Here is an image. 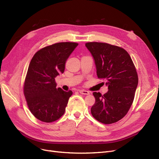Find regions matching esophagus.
<instances>
[{
  "mask_svg": "<svg viewBox=\"0 0 159 159\" xmlns=\"http://www.w3.org/2000/svg\"><path fill=\"white\" fill-rule=\"evenodd\" d=\"M79 92L81 93V94H89V92L87 91H85V90H79Z\"/></svg>",
  "mask_w": 159,
  "mask_h": 159,
  "instance_id": "34e87169",
  "label": "esophagus"
}]
</instances>
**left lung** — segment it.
<instances>
[{
  "instance_id": "obj_1",
  "label": "left lung",
  "mask_w": 159,
  "mask_h": 159,
  "mask_svg": "<svg viewBox=\"0 0 159 159\" xmlns=\"http://www.w3.org/2000/svg\"><path fill=\"white\" fill-rule=\"evenodd\" d=\"M85 46L93 57L98 78L104 80L108 89L104 95L93 93L92 116L102 123H116L126 116L134 100L138 84L135 66L122 48L102 42H88Z\"/></svg>"
}]
</instances>
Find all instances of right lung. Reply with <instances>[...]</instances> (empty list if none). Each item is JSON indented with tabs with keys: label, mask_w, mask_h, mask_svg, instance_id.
I'll return each mask as SVG.
<instances>
[{
	"label": "right lung",
	"mask_w": 159,
	"mask_h": 159,
	"mask_svg": "<svg viewBox=\"0 0 159 159\" xmlns=\"http://www.w3.org/2000/svg\"><path fill=\"white\" fill-rule=\"evenodd\" d=\"M78 45L56 43L38 51L30 61L23 92L30 112L41 121L53 122L65 113L72 91L57 88L55 78L64 72L65 63Z\"/></svg>",
	"instance_id": "right-lung-1"
}]
</instances>
